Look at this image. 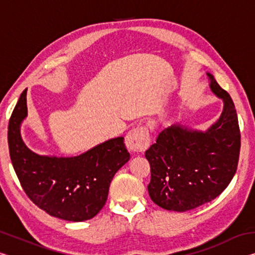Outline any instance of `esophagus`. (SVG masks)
Masks as SVG:
<instances>
[{"label":"esophagus","instance_id":"esophagus-1","mask_svg":"<svg viewBox=\"0 0 255 255\" xmlns=\"http://www.w3.org/2000/svg\"><path fill=\"white\" fill-rule=\"evenodd\" d=\"M127 148L133 153L143 152L149 145V132L145 126L136 127L127 133L125 139Z\"/></svg>","mask_w":255,"mask_h":255}]
</instances>
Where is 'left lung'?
I'll return each mask as SVG.
<instances>
[{
    "label": "left lung",
    "mask_w": 255,
    "mask_h": 255,
    "mask_svg": "<svg viewBox=\"0 0 255 255\" xmlns=\"http://www.w3.org/2000/svg\"><path fill=\"white\" fill-rule=\"evenodd\" d=\"M206 74L210 90L223 100L221 117L206 130L172 124L145 152L150 164L149 197L163 209L183 213L210 202L237 170L241 133L234 102L213 74Z\"/></svg>",
    "instance_id": "1"
}]
</instances>
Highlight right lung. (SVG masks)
<instances>
[{
  "instance_id": "right-lung-1",
  "label": "right lung",
  "mask_w": 255,
  "mask_h": 255,
  "mask_svg": "<svg viewBox=\"0 0 255 255\" xmlns=\"http://www.w3.org/2000/svg\"><path fill=\"white\" fill-rule=\"evenodd\" d=\"M27 90L8 122L12 165L27 196L47 214L68 222L93 218L106 205L115 174L130 158L124 137L94 146L77 156H48L24 144L21 125L27 118Z\"/></svg>"
}]
</instances>
